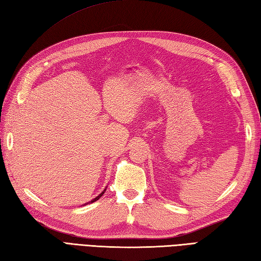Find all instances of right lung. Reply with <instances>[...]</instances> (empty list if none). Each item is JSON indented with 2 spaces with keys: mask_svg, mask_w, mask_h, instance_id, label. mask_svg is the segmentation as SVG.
I'll list each match as a JSON object with an SVG mask.
<instances>
[{
  "mask_svg": "<svg viewBox=\"0 0 261 261\" xmlns=\"http://www.w3.org/2000/svg\"><path fill=\"white\" fill-rule=\"evenodd\" d=\"M105 191H106V190H105ZM105 191H103V192L101 193V195H99L96 198H94L93 200H91V202H94V201H96V200H98V199H100V197H102V195H103V193H105Z\"/></svg>",
  "mask_w": 261,
  "mask_h": 261,
  "instance_id": "add662e5",
  "label": "right lung"
}]
</instances>
